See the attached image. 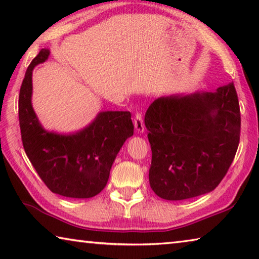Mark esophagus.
Masks as SVG:
<instances>
[{
    "label": "esophagus",
    "mask_w": 259,
    "mask_h": 259,
    "mask_svg": "<svg viewBox=\"0 0 259 259\" xmlns=\"http://www.w3.org/2000/svg\"><path fill=\"white\" fill-rule=\"evenodd\" d=\"M134 124H135V130L137 131L138 134H144V131H145V125H144L142 114H139V113L136 114Z\"/></svg>",
    "instance_id": "esophagus-1"
}]
</instances>
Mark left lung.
Wrapping results in <instances>:
<instances>
[{"mask_svg": "<svg viewBox=\"0 0 259 259\" xmlns=\"http://www.w3.org/2000/svg\"><path fill=\"white\" fill-rule=\"evenodd\" d=\"M145 126L152 150L148 179L157 196L179 201L211 192L239 146L234 84L157 98L145 114Z\"/></svg>", "mask_w": 259, "mask_h": 259, "instance_id": "1", "label": "left lung"}]
</instances>
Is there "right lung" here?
Listing matches in <instances>:
<instances>
[{
	"instance_id": "add662e5",
	"label": "right lung",
	"mask_w": 259,
	"mask_h": 259,
	"mask_svg": "<svg viewBox=\"0 0 259 259\" xmlns=\"http://www.w3.org/2000/svg\"><path fill=\"white\" fill-rule=\"evenodd\" d=\"M50 56L42 49L26 71L19 93V124L26 155L51 192L89 199L106 186L109 171L125 140L134 135L129 112L103 111L77 131L47 130L32 105L33 69Z\"/></svg>"
}]
</instances>
